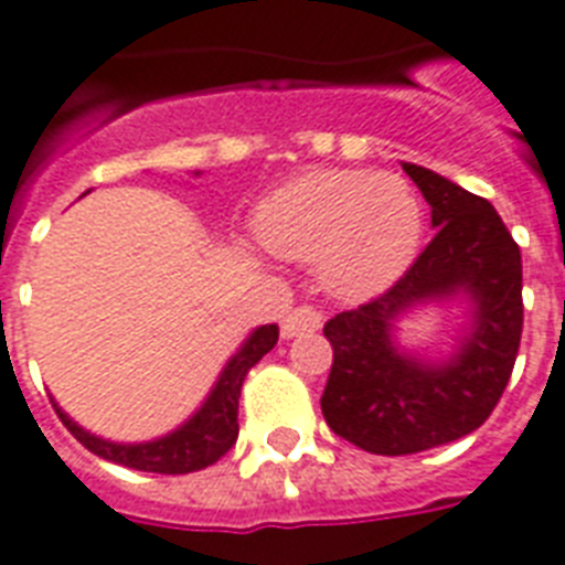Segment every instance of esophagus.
I'll return each instance as SVG.
<instances>
[{
    "label": "esophagus",
    "mask_w": 565,
    "mask_h": 565,
    "mask_svg": "<svg viewBox=\"0 0 565 565\" xmlns=\"http://www.w3.org/2000/svg\"><path fill=\"white\" fill-rule=\"evenodd\" d=\"M322 326V313L313 308V305H299V308H292L281 322V334L287 340L299 338V334H311Z\"/></svg>",
    "instance_id": "1"
}]
</instances>
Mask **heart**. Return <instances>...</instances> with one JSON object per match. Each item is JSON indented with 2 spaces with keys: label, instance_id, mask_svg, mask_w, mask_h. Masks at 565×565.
Returning <instances> with one entry per match:
<instances>
[{
  "label": "heart",
  "instance_id": "heart-1",
  "mask_svg": "<svg viewBox=\"0 0 565 565\" xmlns=\"http://www.w3.org/2000/svg\"><path fill=\"white\" fill-rule=\"evenodd\" d=\"M424 201L403 174L320 168L284 183L257 206L254 231L281 260L317 264L340 299L391 290L424 245Z\"/></svg>",
  "mask_w": 565,
  "mask_h": 565
}]
</instances>
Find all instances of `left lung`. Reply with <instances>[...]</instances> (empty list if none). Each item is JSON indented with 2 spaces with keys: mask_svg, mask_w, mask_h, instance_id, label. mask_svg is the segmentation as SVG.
I'll return each instance as SVG.
<instances>
[{
  "mask_svg": "<svg viewBox=\"0 0 565 565\" xmlns=\"http://www.w3.org/2000/svg\"><path fill=\"white\" fill-rule=\"evenodd\" d=\"M433 210L436 236L379 299L326 322L334 361L322 391L331 433L379 456L420 454L468 436L492 415L522 343V252L480 195L403 162ZM463 305L445 360L398 347L396 322L426 303Z\"/></svg>",
  "mask_w": 565,
  "mask_h": 565,
  "instance_id": "obj_1",
  "label": "left lung"
}]
</instances>
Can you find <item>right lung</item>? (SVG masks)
I'll use <instances>...</instances> for the list:
<instances>
[{"label": "right lung", "mask_w": 565, "mask_h": 565, "mask_svg": "<svg viewBox=\"0 0 565 565\" xmlns=\"http://www.w3.org/2000/svg\"><path fill=\"white\" fill-rule=\"evenodd\" d=\"M201 174V171H195ZM278 343V326H260L254 329L248 338L239 343V350L227 359L222 367L215 385L210 387V394L204 403L192 412V415L171 429L166 436L150 438V441H109L82 429L67 412L53 399L55 412L62 417V424L73 433V438L85 445L92 454L103 456L115 465L124 468H136V471H150V473H189L201 471L206 465L218 462V456H225L234 447L236 436H239V387H243L245 373L264 359L266 352L273 350Z\"/></svg>", "instance_id": "right-lung-1"}]
</instances>
